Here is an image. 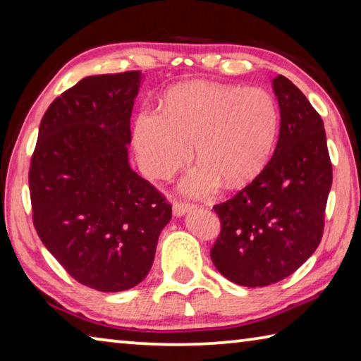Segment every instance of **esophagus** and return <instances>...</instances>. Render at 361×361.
<instances>
[{
	"mask_svg": "<svg viewBox=\"0 0 361 361\" xmlns=\"http://www.w3.org/2000/svg\"><path fill=\"white\" fill-rule=\"evenodd\" d=\"M192 205L186 202H181V200H173V215L175 216H183L188 210H191Z\"/></svg>",
	"mask_w": 361,
	"mask_h": 361,
	"instance_id": "34e87169",
	"label": "esophagus"
}]
</instances>
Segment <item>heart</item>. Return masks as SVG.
Here are the masks:
<instances>
[{
	"instance_id": "heart-1",
	"label": "heart",
	"mask_w": 361,
	"mask_h": 361,
	"mask_svg": "<svg viewBox=\"0 0 361 361\" xmlns=\"http://www.w3.org/2000/svg\"><path fill=\"white\" fill-rule=\"evenodd\" d=\"M279 132L276 99L261 87L216 82L180 85L161 114L142 113L133 127L140 166L152 178H170L194 148L200 166L183 183L191 194L247 185L264 169Z\"/></svg>"
}]
</instances>
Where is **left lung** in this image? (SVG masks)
I'll use <instances>...</instances> for the list:
<instances>
[{
  "instance_id": "obj_1",
  "label": "left lung",
  "mask_w": 361,
  "mask_h": 361,
  "mask_svg": "<svg viewBox=\"0 0 361 361\" xmlns=\"http://www.w3.org/2000/svg\"><path fill=\"white\" fill-rule=\"evenodd\" d=\"M280 108L276 151L234 197L213 207L221 221L212 261L242 286L291 276L319 247L333 169L323 121L288 78L272 81Z\"/></svg>"
}]
</instances>
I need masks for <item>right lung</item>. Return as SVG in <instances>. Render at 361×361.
I'll return each instance as SVG.
<instances>
[{
  "mask_svg": "<svg viewBox=\"0 0 361 361\" xmlns=\"http://www.w3.org/2000/svg\"><path fill=\"white\" fill-rule=\"evenodd\" d=\"M142 73L87 76L57 97L30 164L33 223L70 276L116 293L148 276L172 205L129 164Z\"/></svg>",
  "mask_w": 361,
  "mask_h": 361,
  "instance_id": "obj_1",
  "label": "right lung"
}]
</instances>
